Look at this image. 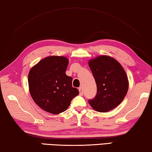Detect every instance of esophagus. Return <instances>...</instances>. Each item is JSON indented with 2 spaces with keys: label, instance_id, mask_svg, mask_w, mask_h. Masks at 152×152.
<instances>
[{
  "label": "esophagus",
  "instance_id": "obj_1",
  "mask_svg": "<svg viewBox=\"0 0 152 152\" xmlns=\"http://www.w3.org/2000/svg\"><path fill=\"white\" fill-rule=\"evenodd\" d=\"M79 94L80 95H83V88L80 87L79 88Z\"/></svg>",
  "mask_w": 152,
  "mask_h": 152
}]
</instances>
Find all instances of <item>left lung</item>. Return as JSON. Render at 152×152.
I'll return each instance as SVG.
<instances>
[{
	"label": "left lung",
	"mask_w": 152,
	"mask_h": 152,
	"mask_svg": "<svg viewBox=\"0 0 152 152\" xmlns=\"http://www.w3.org/2000/svg\"><path fill=\"white\" fill-rule=\"evenodd\" d=\"M88 64L97 86L96 95L88 102L99 112L112 110L127 94L128 80L124 69L117 60L107 56L96 58Z\"/></svg>",
	"instance_id": "8db88e82"
}]
</instances>
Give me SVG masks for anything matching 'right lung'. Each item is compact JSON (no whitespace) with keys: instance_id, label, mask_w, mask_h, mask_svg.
Here are the masks:
<instances>
[{"instance_id":"obj_1","label":"right lung","mask_w":152,"mask_h":152,"mask_svg":"<svg viewBox=\"0 0 152 152\" xmlns=\"http://www.w3.org/2000/svg\"><path fill=\"white\" fill-rule=\"evenodd\" d=\"M69 60L63 56H50L30 69L28 86L30 95L39 107L49 113L66 111L79 90L72 86L73 78L65 72Z\"/></svg>"}]
</instances>
